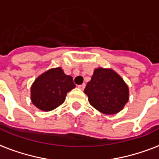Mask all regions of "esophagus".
<instances>
[{
    "label": "esophagus",
    "mask_w": 159,
    "mask_h": 159,
    "mask_svg": "<svg viewBox=\"0 0 159 159\" xmlns=\"http://www.w3.org/2000/svg\"><path fill=\"white\" fill-rule=\"evenodd\" d=\"M85 87H86V85H85V83H83V84L79 85V86H78V88H79L80 89H81V90H84Z\"/></svg>",
    "instance_id": "obj_1"
}]
</instances>
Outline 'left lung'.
<instances>
[{"label": "left lung", "mask_w": 159, "mask_h": 159, "mask_svg": "<svg viewBox=\"0 0 159 159\" xmlns=\"http://www.w3.org/2000/svg\"><path fill=\"white\" fill-rule=\"evenodd\" d=\"M84 93L94 108L107 115L120 112L129 99L128 85L110 68L95 69Z\"/></svg>", "instance_id": "obj_1"}]
</instances>
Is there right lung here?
<instances>
[{"label": "right lung", "mask_w": 159, "mask_h": 159, "mask_svg": "<svg viewBox=\"0 0 159 159\" xmlns=\"http://www.w3.org/2000/svg\"><path fill=\"white\" fill-rule=\"evenodd\" d=\"M73 79L61 67L52 68L40 75L31 88L32 103L42 111L48 112L62 104L68 92L75 88Z\"/></svg>", "instance_id": "right-lung-1"}]
</instances>
